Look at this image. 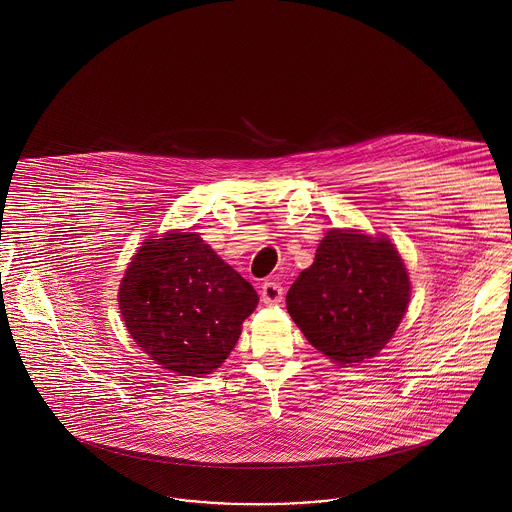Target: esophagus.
Instances as JSON below:
<instances>
[{
  "label": "esophagus",
  "mask_w": 512,
  "mask_h": 512,
  "mask_svg": "<svg viewBox=\"0 0 512 512\" xmlns=\"http://www.w3.org/2000/svg\"><path fill=\"white\" fill-rule=\"evenodd\" d=\"M283 297V287L279 285L278 281H266L262 285V301L268 305L279 303Z\"/></svg>",
  "instance_id": "1"
}]
</instances>
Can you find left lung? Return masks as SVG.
Instances as JSON below:
<instances>
[{"label": "left lung", "instance_id": "obj_1", "mask_svg": "<svg viewBox=\"0 0 512 512\" xmlns=\"http://www.w3.org/2000/svg\"><path fill=\"white\" fill-rule=\"evenodd\" d=\"M409 297V274L391 240L330 229L285 303L319 352L340 366H354L391 340Z\"/></svg>", "mask_w": 512, "mask_h": 512}]
</instances>
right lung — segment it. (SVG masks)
<instances>
[{
  "label": "right lung",
  "instance_id": "obj_1",
  "mask_svg": "<svg viewBox=\"0 0 512 512\" xmlns=\"http://www.w3.org/2000/svg\"><path fill=\"white\" fill-rule=\"evenodd\" d=\"M258 305L254 287L223 262L199 233L150 236L119 285L129 334L164 370H217Z\"/></svg>",
  "mask_w": 512,
  "mask_h": 512
}]
</instances>
